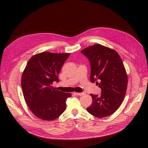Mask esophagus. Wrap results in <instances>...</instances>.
<instances>
[{
	"label": "esophagus",
	"instance_id": "esophagus-1",
	"mask_svg": "<svg viewBox=\"0 0 148 148\" xmlns=\"http://www.w3.org/2000/svg\"><path fill=\"white\" fill-rule=\"evenodd\" d=\"M75 95H78V96H82V95H83L84 94V93L83 92H81V93H79V92H75Z\"/></svg>",
	"mask_w": 148,
	"mask_h": 148
}]
</instances>
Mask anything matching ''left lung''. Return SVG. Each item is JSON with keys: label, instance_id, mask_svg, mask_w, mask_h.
<instances>
[{"label": "left lung", "instance_id": "left-lung-1", "mask_svg": "<svg viewBox=\"0 0 148 148\" xmlns=\"http://www.w3.org/2000/svg\"><path fill=\"white\" fill-rule=\"evenodd\" d=\"M81 52L90 62V82H96L101 89L100 96L90 94L92 104L86 110L95 117H107L118 109L125 96L128 85L126 69L119 54L107 47L95 44Z\"/></svg>", "mask_w": 148, "mask_h": 148}]
</instances>
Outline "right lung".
<instances>
[{"label": "right lung", "instance_id": "obj_1", "mask_svg": "<svg viewBox=\"0 0 148 148\" xmlns=\"http://www.w3.org/2000/svg\"><path fill=\"white\" fill-rule=\"evenodd\" d=\"M70 53L44 51L31 57L21 75V84L25 101L32 113L44 121H53L66 109L69 93L52 86L59 81L60 68Z\"/></svg>", "mask_w": 148, "mask_h": 148}]
</instances>
